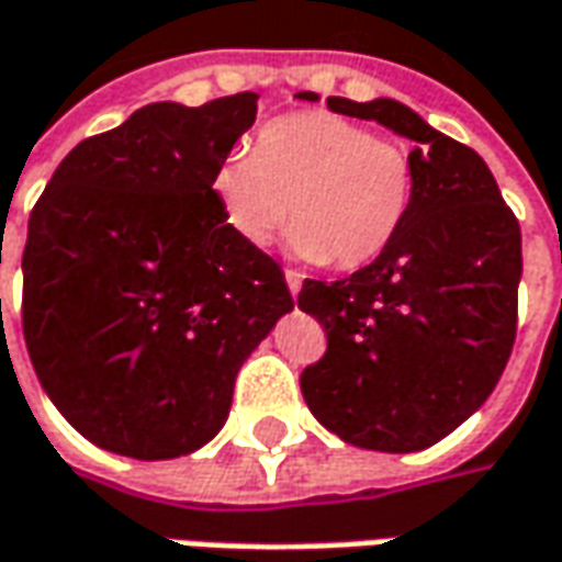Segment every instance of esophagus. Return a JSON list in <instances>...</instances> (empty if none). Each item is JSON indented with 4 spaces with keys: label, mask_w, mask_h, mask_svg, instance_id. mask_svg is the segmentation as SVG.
Listing matches in <instances>:
<instances>
[{
    "label": "esophagus",
    "mask_w": 562,
    "mask_h": 562,
    "mask_svg": "<svg viewBox=\"0 0 562 562\" xmlns=\"http://www.w3.org/2000/svg\"><path fill=\"white\" fill-rule=\"evenodd\" d=\"M284 281H288V288L293 296H296V293H300V288H303V274L293 272V269H288V272H284Z\"/></svg>",
    "instance_id": "esophagus-1"
}]
</instances>
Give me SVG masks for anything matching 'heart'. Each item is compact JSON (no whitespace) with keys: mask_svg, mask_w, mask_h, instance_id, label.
Instances as JSON below:
<instances>
[{"mask_svg":"<svg viewBox=\"0 0 562 562\" xmlns=\"http://www.w3.org/2000/svg\"><path fill=\"white\" fill-rule=\"evenodd\" d=\"M228 228L269 247L293 225L290 250L306 262L361 269L390 250L414 203L408 150L352 120L303 111L269 120L254 154L235 150L213 176Z\"/></svg>","mask_w":562,"mask_h":562,"instance_id":"obj_1","label":"heart"}]
</instances>
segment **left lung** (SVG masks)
Returning a JSON list of instances; mask_svg holds the SVG:
<instances>
[{"label": "left lung", "mask_w": 562, "mask_h": 562, "mask_svg": "<svg viewBox=\"0 0 562 562\" xmlns=\"http://www.w3.org/2000/svg\"><path fill=\"white\" fill-rule=\"evenodd\" d=\"M327 108L414 142V203L371 266L300 290L296 306L327 334L325 359L300 378L303 398L349 446L424 451L483 408L510 359L519 222L483 157L408 104L327 98Z\"/></svg>", "instance_id": "left-lung-1"}]
</instances>
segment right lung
Instances as JSON below:
<instances>
[{
	"mask_svg": "<svg viewBox=\"0 0 562 562\" xmlns=\"http://www.w3.org/2000/svg\"><path fill=\"white\" fill-rule=\"evenodd\" d=\"M256 98L145 104L79 142L30 213L26 352L104 451L169 461L206 446L240 364L293 308L281 266L228 228L213 194Z\"/></svg>",
	"mask_w": 562,
	"mask_h": 562,
	"instance_id": "1",
	"label": "right lung"
}]
</instances>
